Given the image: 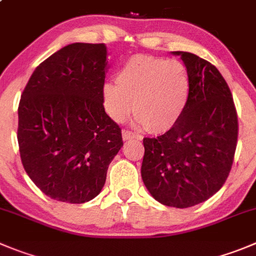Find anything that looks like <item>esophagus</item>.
Wrapping results in <instances>:
<instances>
[{
    "label": "esophagus",
    "mask_w": 256,
    "mask_h": 256,
    "mask_svg": "<svg viewBox=\"0 0 256 256\" xmlns=\"http://www.w3.org/2000/svg\"><path fill=\"white\" fill-rule=\"evenodd\" d=\"M122 138L124 140H131V139H142V136L139 134H135L132 131L128 130V128H124L122 130Z\"/></svg>",
    "instance_id": "obj_1"
}]
</instances>
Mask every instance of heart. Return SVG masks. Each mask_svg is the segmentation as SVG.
Returning a JSON list of instances; mask_svg holds the SVG:
<instances>
[{"instance_id": "b5f03b06", "label": "heart", "mask_w": 256, "mask_h": 256, "mask_svg": "<svg viewBox=\"0 0 256 256\" xmlns=\"http://www.w3.org/2000/svg\"><path fill=\"white\" fill-rule=\"evenodd\" d=\"M190 93V77L182 62L134 56L122 64L117 80L102 86V104L116 122H122L134 106L138 125L166 132L183 116Z\"/></svg>"}]
</instances>
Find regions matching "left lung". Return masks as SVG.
<instances>
[{
  "instance_id": "8db88e82",
  "label": "left lung",
  "mask_w": 256,
  "mask_h": 256,
  "mask_svg": "<svg viewBox=\"0 0 256 256\" xmlns=\"http://www.w3.org/2000/svg\"><path fill=\"white\" fill-rule=\"evenodd\" d=\"M180 56L190 77L187 108L176 126L145 138L142 178L162 204L187 208L202 204L226 182L238 144V114L228 83L210 62Z\"/></svg>"
}]
</instances>
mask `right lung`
Listing matches in <instances>:
<instances>
[{"mask_svg": "<svg viewBox=\"0 0 256 256\" xmlns=\"http://www.w3.org/2000/svg\"><path fill=\"white\" fill-rule=\"evenodd\" d=\"M106 72V45L74 42L39 64L21 94V162L31 180L52 200H93L122 148L120 126L102 104Z\"/></svg>", "mask_w": 256, "mask_h": 256, "instance_id": "add662e5", "label": "right lung"}]
</instances>
